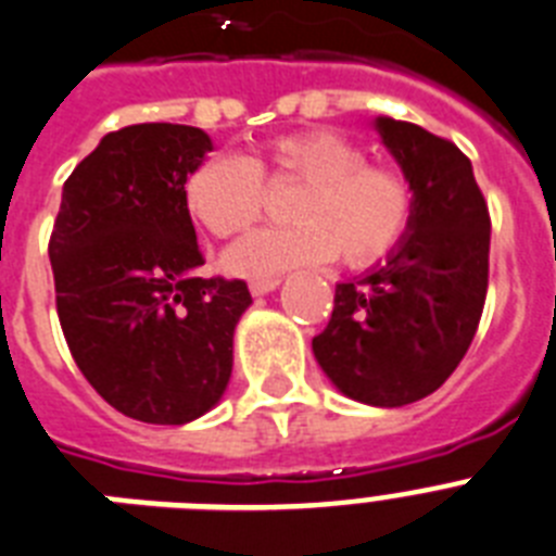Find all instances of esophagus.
Masks as SVG:
<instances>
[{"mask_svg":"<svg viewBox=\"0 0 556 556\" xmlns=\"http://www.w3.org/2000/svg\"><path fill=\"white\" fill-rule=\"evenodd\" d=\"M279 282H282V279H279V277H268V279H251L249 291L254 293V296H265V293H271L274 288H277Z\"/></svg>","mask_w":556,"mask_h":556,"instance_id":"34e87169","label":"esophagus"}]
</instances>
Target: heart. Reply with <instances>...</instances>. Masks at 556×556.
<instances>
[{"instance_id":"heart-1","label":"heart","mask_w":556,"mask_h":556,"mask_svg":"<svg viewBox=\"0 0 556 556\" xmlns=\"http://www.w3.org/2000/svg\"><path fill=\"white\" fill-rule=\"evenodd\" d=\"M263 173L274 185H302L291 198L293 224L263 229L226 254L240 277H274L341 254L364 268L392 254L414 218V190L394 167L366 162V151L332 128L285 134L257 159L212 153L185 178V206L220 240L240 238L268 206Z\"/></svg>"}]
</instances>
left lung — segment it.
<instances>
[{
    "label": "left lung",
    "instance_id": "obj_1",
    "mask_svg": "<svg viewBox=\"0 0 556 556\" xmlns=\"http://www.w3.org/2000/svg\"><path fill=\"white\" fill-rule=\"evenodd\" d=\"M380 139L414 190L405 238L364 277L336 285L313 355L338 392L400 408L437 392L479 330L490 277V212L456 144L378 117Z\"/></svg>",
    "mask_w": 556,
    "mask_h": 556
}]
</instances>
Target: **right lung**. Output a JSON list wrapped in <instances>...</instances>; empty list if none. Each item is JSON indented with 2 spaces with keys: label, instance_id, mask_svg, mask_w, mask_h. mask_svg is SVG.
<instances>
[{
  "label": "right lung",
  "instance_id": "1",
  "mask_svg": "<svg viewBox=\"0 0 556 556\" xmlns=\"http://www.w3.org/2000/svg\"><path fill=\"white\" fill-rule=\"evenodd\" d=\"M212 151L201 128L111 131L66 178L50 238L55 305L72 358L125 417L185 425L224 397L243 279L198 277L204 254L185 178Z\"/></svg>",
  "mask_w": 556,
  "mask_h": 556
}]
</instances>
